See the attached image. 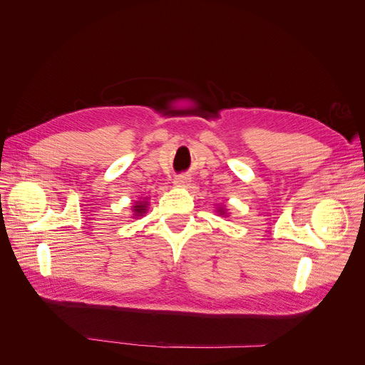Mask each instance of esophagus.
<instances>
[{"label":"esophagus","mask_w":365,"mask_h":365,"mask_svg":"<svg viewBox=\"0 0 365 365\" xmlns=\"http://www.w3.org/2000/svg\"><path fill=\"white\" fill-rule=\"evenodd\" d=\"M173 182H175V185H178V187H185L187 184L190 182V178H189V176H185V175H180V176H176Z\"/></svg>","instance_id":"34e87169"}]
</instances>
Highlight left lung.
<instances>
[{"label":"left lung","mask_w":365,"mask_h":365,"mask_svg":"<svg viewBox=\"0 0 365 365\" xmlns=\"http://www.w3.org/2000/svg\"><path fill=\"white\" fill-rule=\"evenodd\" d=\"M219 213H220V215H224V210H219Z\"/></svg>","instance_id":"8db88e82"}]
</instances>
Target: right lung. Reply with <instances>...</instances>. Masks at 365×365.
Wrapping results in <instances>:
<instances>
[{
    "label": "right lung",
    "instance_id": "obj_1",
    "mask_svg": "<svg viewBox=\"0 0 365 365\" xmlns=\"http://www.w3.org/2000/svg\"><path fill=\"white\" fill-rule=\"evenodd\" d=\"M134 212L137 216H143V213H146V202L145 204H138L134 205Z\"/></svg>",
    "mask_w": 365,
    "mask_h": 365
}]
</instances>
